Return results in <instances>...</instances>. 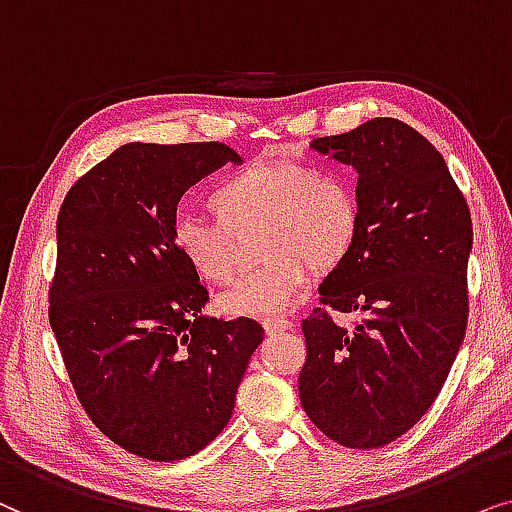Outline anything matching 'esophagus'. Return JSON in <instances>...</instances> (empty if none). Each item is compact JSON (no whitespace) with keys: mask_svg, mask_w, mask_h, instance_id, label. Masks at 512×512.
<instances>
[{"mask_svg":"<svg viewBox=\"0 0 512 512\" xmlns=\"http://www.w3.org/2000/svg\"><path fill=\"white\" fill-rule=\"evenodd\" d=\"M292 323L288 318H269L264 320V330H267V335H276V332H283V330H290Z\"/></svg>","mask_w":512,"mask_h":512,"instance_id":"esophagus-1","label":"esophagus"}]
</instances>
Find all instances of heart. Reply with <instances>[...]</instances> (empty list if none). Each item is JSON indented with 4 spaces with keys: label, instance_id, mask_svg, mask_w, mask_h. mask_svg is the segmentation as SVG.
I'll return each mask as SVG.
<instances>
[{
    "label": "heart",
    "instance_id": "b5f03b06",
    "mask_svg": "<svg viewBox=\"0 0 512 512\" xmlns=\"http://www.w3.org/2000/svg\"><path fill=\"white\" fill-rule=\"evenodd\" d=\"M217 222L180 215L170 238L201 281L227 285L238 271L231 234L257 227V269L220 304L229 316L274 318L295 309L311 281L342 267L358 241L360 206L349 180L295 161H252L208 192Z\"/></svg>",
    "mask_w": 512,
    "mask_h": 512
}]
</instances>
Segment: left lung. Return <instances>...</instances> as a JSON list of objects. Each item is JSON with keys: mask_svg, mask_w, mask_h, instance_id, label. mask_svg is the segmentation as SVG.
I'll return each instance as SVG.
<instances>
[{"mask_svg": "<svg viewBox=\"0 0 512 512\" xmlns=\"http://www.w3.org/2000/svg\"><path fill=\"white\" fill-rule=\"evenodd\" d=\"M311 147L358 173V241L318 292L360 323L349 330L320 309L302 320L299 400L327 438L372 449L410 431L452 370L473 222L445 159L403 121L372 119Z\"/></svg>", "mask_w": 512, "mask_h": 512, "instance_id": "obj_1", "label": "left lung"}]
</instances>
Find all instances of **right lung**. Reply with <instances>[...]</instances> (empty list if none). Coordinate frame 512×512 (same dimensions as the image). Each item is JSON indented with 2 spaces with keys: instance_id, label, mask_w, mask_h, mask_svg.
Listing matches in <instances>:
<instances>
[{
  "instance_id": "1",
  "label": "right lung",
  "mask_w": 512,
  "mask_h": 512,
  "mask_svg": "<svg viewBox=\"0 0 512 512\" xmlns=\"http://www.w3.org/2000/svg\"><path fill=\"white\" fill-rule=\"evenodd\" d=\"M227 161L222 142H128L88 170L58 213L49 320L77 398L126 452L177 461L213 442L264 330L206 316L208 290L170 229L194 182Z\"/></svg>"
}]
</instances>
